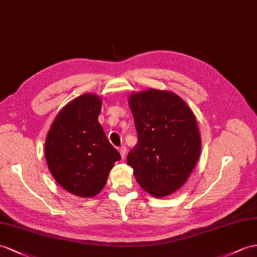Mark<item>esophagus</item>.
Returning a JSON list of instances; mask_svg holds the SVG:
<instances>
[{
	"mask_svg": "<svg viewBox=\"0 0 257 257\" xmlns=\"http://www.w3.org/2000/svg\"><path fill=\"white\" fill-rule=\"evenodd\" d=\"M118 150H120L122 159H125V156H126V146H121L120 148H118Z\"/></svg>",
	"mask_w": 257,
	"mask_h": 257,
	"instance_id": "obj_1",
	"label": "esophagus"
}]
</instances>
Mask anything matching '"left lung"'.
Listing matches in <instances>:
<instances>
[{"label": "left lung", "mask_w": 257, "mask_h": 257, "mask_svg": "<svg viewBox=\"0 0 257 257\" xmlns=\"http://www.w3.org/2000/svg\"><path fill=\"white\" fill-rule=\"evenodd\" d=\"M130 108L139 141L127 165L146 192L170 195L185 183L201 154L196 118L182 99L165 90L132 93Z\"/></svg>", "instance_id": "left-lung-1"}]
</instances>
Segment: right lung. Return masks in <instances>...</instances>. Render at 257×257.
Returning a JSON list of instances; mask_svg holds the SVG:
<instances>
[{
    "instance_id": "right-lung-1",
    "label": "right lung",
    "mask_w": 257,
    "mask_h": 257,
    "mask_svg": "<svg viewBox=\"0 0 257 257\" xmlns=\"http://www.w3.org/2000/svg\"><path fill=\"white\" fill-rule=\"evenodd\" d=\"M101 100L85 93L56 115L46 144V160L54 180L79 197H92L103 189L120 153L111 145L98 121Z\"/></svg>"
}]
</instances>
